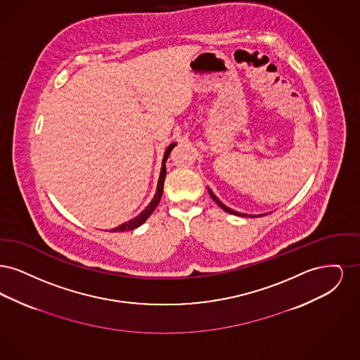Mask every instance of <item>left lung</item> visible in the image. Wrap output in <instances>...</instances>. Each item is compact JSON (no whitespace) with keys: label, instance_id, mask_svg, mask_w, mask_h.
<instances>
[{"label":"left lung","instance_id":"left-lung-1","mask_svg":"<svg viewBox=\"0 0 360 360\" xmlns=\"http://www.w3.org/2000/svg\"><path fill=\"white\" fill-rule=\"evenodd\" d=\"M209 194H210V197L213 198V201L217 204V205L220 206L223 210H225L226 213H229V214H235V216H250V214H244V213H240V212H236V210H233V209H231V207H228V206L224 205L223 202L214 195V193L209 188ZM259 216H263V214H259ZM251 217H257V216H254V214H251Z\"/></svg>","mask_w":360,"mask_h":360}]
</instances>
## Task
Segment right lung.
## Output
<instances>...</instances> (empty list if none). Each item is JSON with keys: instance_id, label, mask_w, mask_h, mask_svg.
Returning a JSON list of instances; mask_svg holds the SVG:
<instances>
[{"instance_id": "obj_1", "label": "right lung", "mask_w": 360, "mask_h": 360, "mask_svg": "<svg viewBox=\"0 0 360 360\" xmlns=\"http://www.w3.org/2000/svg\"><path fill=\"white\" fill-rule=\"evenodd\" d=\"M175 147V143L170 144L166 151H165V156H163V162H162V169H160V175H159V181H158V188H156V193H155L154 198L153 201L147 205V207L136 216L135 219L127 221V223L121 224L117 228H113L110 229V232H125V231H132L137 226H140L141 224L144 223L156 209L158 204L160 202V198H162V193H163V186H165V178H166V160L169 158V155L172 153V148Z\"/></svg>"}]
</instances>
